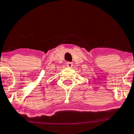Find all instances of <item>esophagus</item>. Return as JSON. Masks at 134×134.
<instances>
[{
	"label": "esophagus",
	"instance_id": "34e87169",
	"mask_svg": "<svg viewBox=\"0 0 134 134\" xmlns=\"http://www.w3.org/2000/svg\"><path fill=\"white\" fill-rule=\"evenodd\" d=\"M66 66L68 68H72L73 66V63H70V62H68L66 63Z\"/></svg>",
	"mask_w": 134,
	"mask_h": 134
}]
</instances>
